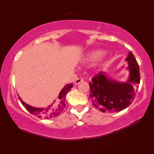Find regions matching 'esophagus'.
I'll use <instances>...</instances> for the list:
<instances>
[{"mask_svg":"<svg viewBox=\"0 0 154 154\" xmlns=\"http://www.w3.org/2000/svg\"><path fill=\"white\" fill-rule=\"evenodd\" d=\"M83 79L81 78V77H79V78H77L75 81V85H78L79 83H80L81 82H82Z\"/></svg>","mask_w":154,"mask_h":154,"instance_id":"obj_1","label":"esophagus"}]
</instances>
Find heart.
<instances>
[{"instance_id":"obj_1","label":"heart","mask_w":154,"mask_h":154,"mask_svg":"<svg viewBox=\"0 0 154 154\" xmlns=\"http://www.w3.org/2000/svg\"><path fill=\"white\" fill-rule=\"evenodd\" d=\"M103 54V51L100 50H95L93 51H91L89 54L87 55L85 61V62H94V61H97L102 55Z\"/></svg>"}]
</instances>
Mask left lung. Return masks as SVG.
<instances>
[{
  "mask_svg": "<svg viewBox=\"0 0 154 154\" xmlns=\"http://www.w3.org/2000/svg\"><path fill=\"white\" fill-rule=\"evenodd\" d=\"M126 61L130 72L127 82H117L108 77L104 72H99L89 83L92 103L102 112L113 113L123 110L135 98L140 81L138 63L131 51L129 52Z\"/></svg>",
  "mask_w": 154,
  "mask_h": 154,
  "instance_id": "obj_1",
  "label": "left lung"
}]
</instances>
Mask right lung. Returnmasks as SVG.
Here are the masks:
<instances>
[{
    "mask_svg": "<svg viewBox=\"0 0 154 154\" xmlns=\"http://www.w3.org/2000/svg\"><path fill=\"white\" fill-rule=\"evenodd\" d=\"M73 87L72 83L67 84L63 89L60 92L57 99L55 100L51 105L48 106L46 108H35L28 105L22 100V98L19 96L21 103L24 106V108L31 113L33 115L37 116L39 118H43V119H52L56 117L63 111L66 104V95L69 90Z\"/></svg>",
    "mask_w": 154,
    "mask_h": 154,
    "instance_id": "add662e5",
    "label": "right lung"
}]
</instances>
